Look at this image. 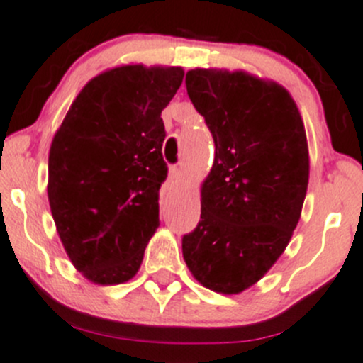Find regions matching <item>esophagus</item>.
<instances>
[{
  "instance_id": "1",
  "label": "esophagus",
  "mask_w": 363,
  "mask_h": 363,
  "mask_svg": "<svg viewBox=\"0 0 363 363\" xmlns=\"http://www.w3.org/2000/svg\"><path fill=\"white\" fill-rule=\"evenodd\" d=\"M181 177H182L181 168H179V167H172L170 168V181H172V184H177V182L181 181Z\"/></svg>"
}]
</instances>
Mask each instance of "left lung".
<instances>
[{"mask_svg": "<svg viewBox=\"0 0 363 363\" xmlns=\"http://www.w3.org/2000/svg\"><path fill=\"white\" fill-rule=\"evenodd\" d=\"M186 89L216 155L182 256L205 288L240 294L283 255L300 219L309 181L306 130L290 93L276 82L196 68L186 73Z\"/></svg>", "mask_w": 363, "mask_h": 363, "instance_id": "obj_1", "label": "left lung"}]
</instances>
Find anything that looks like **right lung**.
<instances>
[{
	"label": "right lung",
	"instance_id": "obj_1",
	"mask_svg": "<svg viewBox=\"0 0 363 363\" xmlns=\"http://www.w3.org/2000/svg\"><path fill=\"white\" fill-rule=\"evenodd\" d=\"M179 67L128 65L86 84L49 152V203L69 259L96 284L140 269L160 225L161 111L182 84Z\"/></svg>",
	"mask_w": 363,
	"mask_h": 363
}]
</instances>
